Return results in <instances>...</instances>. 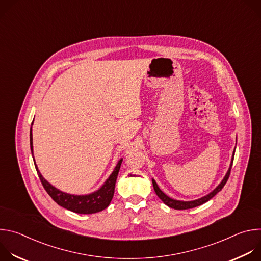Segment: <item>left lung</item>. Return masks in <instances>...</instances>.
Returning <instances> with one entry per match:
<instances>
[{
	"instance_id": "1",
	"label": "left lung",
	"mask_w": 261,
	"mask_h": 261,
	"mask_svg": "<svg viewBox=\"0 0 261 261\" xmlns=\"http://www.w3.org/2000/svg\"><path fill=\"white\" fill-rule=\"evenodd\" d=\"M236 151V148H234ZM233 158H234V152H233V155H232V158H231V163H230V166H229V169L226 173V175L224 176V178L222 179V181L217 186L216 189L213 190L210 194L199 198V199H196V200H192V201H181V200H175V199H172L170 198L169 196H167L164 192H162L160 190V188L158 187L157 182L155 181V179H152L153 181V187H154V190L156 192V194L158 195V197L166 204L168 205L169 207L171 208H174V210H188V208H193V207H196L198 205H201L203 203H205L206 201H208L210 199H212L218 192H220L222 190V188L224 187L229 175H230V170H231V167H232V163H233Z\"/></svg>"
}]
</instances>
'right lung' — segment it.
I'll list each match as a JSON object with an SVG mask.
<instances>
[{
	"mask_svg": "<svg viewBox=\"0 0 261 261\" xmlns=\"http://www.w3.org/2000/svg\"><path fill=\"white\" fill-rule=\"evenodd\" d=\"M30 144H31V152L33 155V136H32V128L30 131ZM34 159V157H33ZM123 159H120L118 162L117 166L115 167L113 173L109 175V177L105 180L102 187L87 195H73V194H68L65 192L60 191L59 189L55 188L53 185H50L40 173L38 170V167H37L35 163V167L37 170V173H38V176L42 182V186L48 195L61 206L74 212L77 214H94L103 211L106 208L111 199L114 197L115 193V187H116V181L117 177L120 171V167L122 164Z\"/></svg>",
	"mask_w": 261,
	"mask_h": 261,
	"instance_id": "1",
	"label": "right lung"
}]
</instances>
